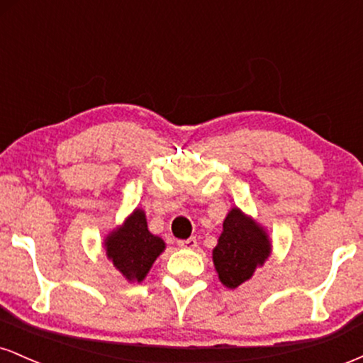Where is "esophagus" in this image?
Segmentation results:
<instances>
[{"mask_svg":"<svg viewBox=\"0 0 363 363\" xmlns=\"http://www.w3.org/2000/svg\"><path fill=\"white\" fill-rule=\"evenodd\" d=\"M177 245L182 249H194L196 245H198V240H196V237H189V239L179 240Z\"/></svg>","mask_w":363,"mask_h":363,"instance_id":"34e87169","label":"esophagus"}]
</instances>
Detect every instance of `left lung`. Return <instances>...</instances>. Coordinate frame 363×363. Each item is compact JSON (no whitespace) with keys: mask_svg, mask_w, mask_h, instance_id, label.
Masks as SVG:
<instances>
[{"mask_svg":"<svg viewBox=\"0 0 363 363\" xmlns=\"http://www.w3.org/2000/svg\"><path fill=\"white\" fill-rule=\"evenodd\" d=\"M269 256V240L242 211L234 210L223 222L218 245L213 249V262L220 281L228 289H237L252 277L254 269Z\"/></svg>","mask_w":363,"mask_h":363,"instance_id":"1","label":"left lung"}]
</instances>
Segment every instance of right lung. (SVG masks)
<instances>
[{
	"instance_id": "obj_1",
	"label": "right lung",
	"mask_w": 363,
	"mask_h": 363,
	"mask_svg": "<svg viewBox=\"0 0 363 363\" xmlns=\"http://www.w3.org/2000/svg\"><path fill=\"white\" fill-rule=\"evenodd\" d=\"M107 256L128 280L141 281L152 268L165 244L160 237L150 234L147 218L136 210L126 223L107 239Z\"/></svg>"
}]
</instances>
